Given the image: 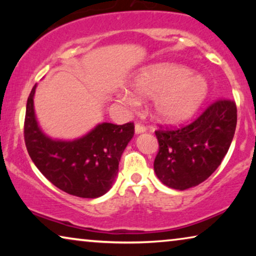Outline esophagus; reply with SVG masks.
<instances>
[{
	"label": "esophagus",
	"mask_w": 256,
	"mask_h": 256,
	"mask_svg": "<svg viewBox=\"0 0 256 256\" xmlns=\"http://www.w3.org/2000/svg\"><path fill=\"white\" fill-rule=\"evenodd\" d=\"M146 128L142 124H135V132L136 134H141V132H146Z\"/></svg>",
	"instance_id": "34e87169"
}]
</instances>
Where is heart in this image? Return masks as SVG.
I'll use <instances>...</instances> for the list:
<instances>
[{
    "mask_svg": "<svg viewBox=\"0 0 256 256\" xmlns=\"http://www.w3.org/2000/svg\"><path fill=\"white\" fill-rule=\"evenodd\" d=\"M140 96L156 98L155 113L166 121H180L190 116L204 100L208 85L202 76L174 64H157L143 68L132 84ZM122 100L135 106L138 100L126 93Z\"/></svg>",
    "mask_w": 256,
    "mask_h": 256,
    "instance_id": "obj_1",
    "label": "heart"
}]
</instances>
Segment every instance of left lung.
Returning <instances> with one entry per match:
<instances>
[{"label":"left lung","instance_id":"1","mask_svg":"<svg viewBox=\"0 0 256 256\" xmlns=\"http://www.w3.org/2000/svg\"><path fill=\"white\" fill-rule=\"evenodd\" d=\"M236 127V104L219 99L194 121L155 130L158 152L154 170L160 180L186 190L208 180L228 152Z\"/></svg>","mask_w":256,"mask_h":256}]
</instances>
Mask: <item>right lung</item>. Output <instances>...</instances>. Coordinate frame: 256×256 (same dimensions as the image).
Instances as JSON below:
<instances>
[{"label": "right lung", "mask_w": 256, "mask_h": 256, "mask_svg": "<svg viewBox=\"0 0 256 256\" xmlns=\"http://www.w3.org/2000/svg\"><path fill=\"white\" fill-rule=\"evenodd\" d=\"M32 87L26 102L24 141L38 170L54 186L80 198H98L113 185L121 155L135 132L134 122L101 124L82 138L56 141L38 127Z\"/></svg>", "instance_id": "obj_1"}]
</instances>
